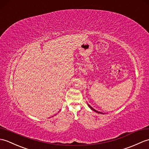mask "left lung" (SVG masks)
<instances>
[{
	"mask_svg": "<svg viewBox=\"0 0 149 149\" xmlns=\"http://www.w3.org/2000/svg\"><path fill=\"white\" fill-rule=\"evenodd\" d=\"M88 106L89 107V108H90V109H91V110H93V111H95V112H97V113H103L102 112H98V111H97V110H96L95 109H93L92 107H91L90 105H89L88 104Z\"/></svg>",
	"mask_w": 149,
	"mask_h": 149,
	"instance_id": "1",
	"label": "left lung"
}]
</instances>
